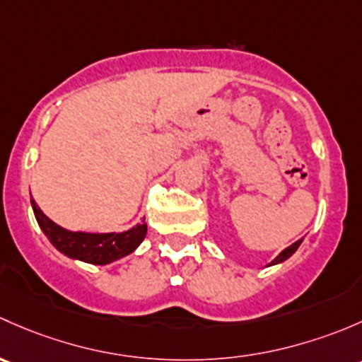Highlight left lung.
Instances as JSON below:
<instances>
[{"instance_id": "obj_1", "label": "left lung", "mask_w": 362, "mask_h": 362, "mask_svg": "<svg viewBox=\"0 0 362 362\" xmlns=\"http://www.w3.org/2000/svg\"><path fill=\"white\" fill-rule=\"evenodd\" d=\"M301 242H303V238H300V240H296V242H294V244L289 245V247H286L284 251H282L281 255H279L277 258H275L274 262H272L270 264H277V263H282V262H286V259H288V258H291V256L294 255V252H296V249L300 247V244H301Z\"/></svg>"}]
</instances>
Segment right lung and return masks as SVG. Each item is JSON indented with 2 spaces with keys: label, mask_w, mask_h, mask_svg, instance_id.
Returning a JSON list of instances; mask_svg holds the SVG:
<instances>
[{
  "label": "right lung",
  "mask_w": 362,
  "mask_h": 362,
  "mask_svg": "<svg viewBox=\"0 0 362 362\" xmlns=\"http://www.w3.org/2000/svg\"><path fill=\"white\" fill-rule=\"evenodd\" d=\"M31 206L40 228L43 230L52 245L68 258L80 259L85 263L107 264L117 262V259L136 251L137 245L144 240L148 232L146 223H141V225H136L134 228L120 233L71 232V230L62 228V226L55 225L50 218H47L33 199Z\"/></svg>",
  "instance_id": "obj_1"
}]
</instances>
